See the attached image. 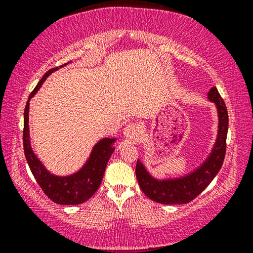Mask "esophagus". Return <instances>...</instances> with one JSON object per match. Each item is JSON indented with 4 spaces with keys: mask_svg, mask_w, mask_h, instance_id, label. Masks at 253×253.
Returning <instances> with one entry per match:
<instances>
[{
    "mask_svg": "<svg viewBox=\"0 0 253 253\" xmlns=\"http://www.w3.org/2000/svg\"><path fill=\"white\" fill-rule=\"evenodd\" d=\"M124 137L127 138L129 140H136L138 136H139V130H138L137 126L134 123H130L124 127Z\"/></svg>",
    "mask_w": 253,
    "mask_h": 253,
    "instance_id": "obj_1",
    "label": "esophagus"
}]
</instances>
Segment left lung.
Returning <instances> with one entry per match:
<instances>
[{"instance_id":"obj_1","label":"left lung","mask_w":253,"mask_h":253,"mask_svg":"<svg viewBox=\"0 0 253 253\" xmlns=\"http://www.w3.org/2000/svg\"><path fill=\"white\" fill-rule=\"evenodd\" d=\"M207 99L216 108L217 131L215 141L202 164L181 176L157 177L151 174L140 159L137 160L136 176L141 191L154 202L165 205L190 203L209 186L222 167L228 133L227 107L216 87L211 88L207 93Z\"/></svg>"}]
</instances>
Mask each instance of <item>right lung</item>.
I'll return each instance as SVG.
<instances>
[{
  "label": "right lung",
  "mask_w": 253,
  "mask_h": 253,
  "mask_svg": "<svg viewBox=\"0 0 253 253\" xmlns=\"http://www.w3.org/2000/svg\"><path fill=\"white\" fill-rule=\"evenodd\" d=\"M69 63H71V61L64 65H68ZM64 65H61L60 68H63ZM60 68H54L47 71L29 96L25 112H24V152H25V158L34 178L37 179L38 184L43 190L48 198L60 205H79L91 198L100 186L106 170L107 162L115 151L114 145L117 141V138L105 137L96 141L84 165L78 170L69 175L53 174L37 157L32 145H31L29 126L30 100L37 94L48 76L57 71Z\"/></svg>",
  "instance_id": "add662e5"
}]
</instances>
